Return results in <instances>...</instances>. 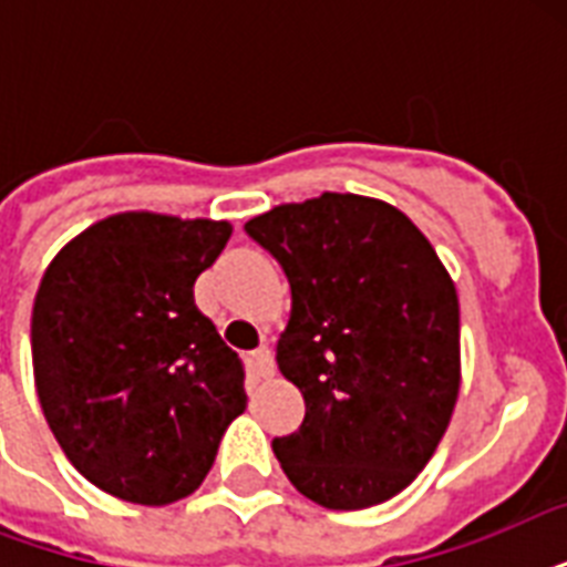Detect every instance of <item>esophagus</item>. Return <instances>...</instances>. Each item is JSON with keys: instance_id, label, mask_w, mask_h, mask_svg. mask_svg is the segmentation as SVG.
Wrapping results in <instances>:
<instances>
[{"instance_id": "34e87169", "label": "esophagus", "mask_w": 567, "mask_h": 567, "mask_svg": "<svg viewBox=\"0 0 567 567\" xmlns=\"http://www.w3.org/2000/svg\"><path fill=\"white\" fill-rule=\"evenodd\" d=\"M249 368L256 379H270L274 377V353L267 347H258L256 353H249Z\"/></svg>"}]
</instances>
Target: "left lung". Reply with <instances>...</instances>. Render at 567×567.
Wrapping results in <instances>:
<instances>
[{
  "mask_svg": "<svg viewBox=\"0 0 567 567\" xmlns=\"http://www.w3.org/2000/svg\"><path fill=\"white\" fill-rule=\"evenodd\" d=\"M282 265L291 318L276 364L300 388V430L274 441L285 476L323 509L400 494L447 432L462 382L458 297L391 203L327 194L247 220Z\"/></svg>",
  "mask_w": 567,
  "mask_h": 567,
  "instance_id": "1",
  "label": "left lung"
}]
</instances>
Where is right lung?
I'll return each mask as SVG.
<instances>
[{"label": "right lung", "mask_w": 567, "mask_h": 567, "mask_svg": "<svg viewBox=\"0 0 567 567\" xmlns=\"http://www.w3.org/2000/svg\"><path fill=\"white\" fill-rule=\"evenodd\" d=\"M229 235V220L120 212L66 240L40 279V409L75 471L120 501L194 494L247 409L238 355L194 302Z\"/></svg>", "instance_id": "add662e5"}]
</instances>
